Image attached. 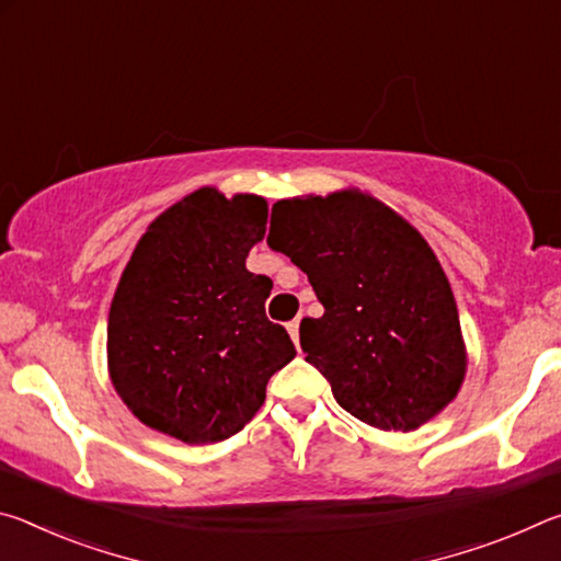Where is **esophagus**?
I'll list each match as a JSON object with an SVG mask.
<instances>
[{"label":"esophagus","mask_w":561,"mask_h":561,"mask_svg":"<svg viewBox=\"0 0 561 561\" xmlns=\"http://www.w3.org/2000/svg\"><path fill=\"white\" fill-rule=\"evenodd\" d=\"M287 331H289L294 344H299V319H291L287 324Z\"/></svg>","instance_id":"34e87169"}]
</instances>
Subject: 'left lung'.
I'll list each match as a JSON object with an SVG mask.
<instances>
[{
	"mask_svg": "<svg viewBox=\"0 0 561 561\" xmlns=\"http://www.w3.org/2000/svg\"><path fill=\"white\" fill-rule=\"evenodd\" d=\"M267 242L324 304L319 319H301L299 341L344 411L408 433L458 396L468 368L458 307L411 222L351 187L274 203Z\"/></svg>",
	"mask_w": 561,
	"mask_h": 561,
	"instance_id": "8db88e82",
	"label": "left lung"
}]
</instances>
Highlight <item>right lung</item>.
Returning a JSON list of instances; mask_svg holds the SVG:
<instances>
[{"label":"right lung","instance_id":"add662e5","mask_svg":"<svg viewBox=\"0 0 561 561\" xmlns=\"http://www.w3.org/2000/svg\"><path fill=\"white\" fill-rule=\"evenodd\" d=\"M264 230V197L201 187L138 240L108 311V374L148 428L190 445L230 438L297 356L264 314L272 279L244 267Z\"/></svg>","mask_w":561,"mask_h":561}]
</instances>
